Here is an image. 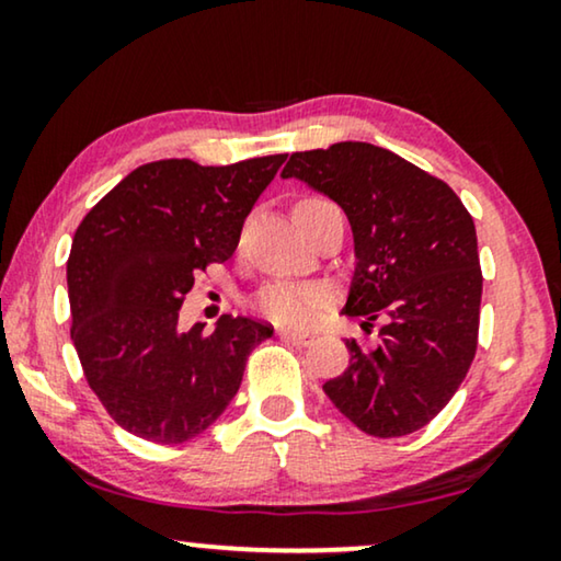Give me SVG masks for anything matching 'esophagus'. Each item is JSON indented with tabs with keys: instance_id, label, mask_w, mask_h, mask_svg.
I'll list each match as a JSON object with an SVG mask.
<instances>
[{
	"instance_id": "34e87169",
	"label": "esophagus",
	"mask_w": 561,
	"mask_h": 561,
	"mask_svg": "<svg viewBox=\"0 0 561 561\" xmlns=\"http://www.w3.org/2000/svg\"><path fill=\"white\" fill-rule=\"evenodd\" d=\"M278 336L280 340H286L290 344H298V347H306V344L313 342L311 334L306 332H294V329H278Z\"/></svg>"
}]
</instances>
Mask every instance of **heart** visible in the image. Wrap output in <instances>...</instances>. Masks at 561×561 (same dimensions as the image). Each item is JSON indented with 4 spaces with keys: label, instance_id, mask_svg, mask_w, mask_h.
Returning <instances> with one entry per match:
<instances>
[{
    "label": "heart",
    "instance_id": "1",
    "mask_svg": "<svg viewBox=\"0 0 561 561\" xmlns=\"http://www.w3.org/2000/svg\"><path fill=\"white\" fill-rule=\"evenodd\" d=\"M324 198H304L298 209H313V206H324ZM296 209V211H298ZM329 294L321 286H304V283H273L263 294L257 296L255 306L265 313L267 319L278 321V324H309L317 317L321 306L327 304Z\"/></svg>",
    "mask_w": 561,
    "mask_h": 561
}]
</instances>
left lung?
<instances>
[{"label":"left lung","instance_id":"left-lung-1","mask_svg":"<svg viewBox=\"0 0 561 561\" xmlns=\"http://www.w3.org/2000/svg\"><path fill=\"white\" fill-rule=\"evenodd\" d=\"M280 175L347 214L355 273L342 313L363 317V329L380 324L370 350L347 340V370L324 393L365 434L419 432L457 393L478 350L472 217L447 183L370 142L294 152Z\"/></svg>","mask_w":561,"mask_h":561}]
</instances>
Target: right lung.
Here are the masks:
<instances>
[{"mask_svg":"<svg viewBox=\"0 0 561 561\" xmlns=\"http://www.w3.org/2000/svg\"><path fill=\"white\" fill-rule=\"evenodd\" d=\"M286 156L198 165L156 160L122 179L76 229L66 265L71 340L89 388L125 432L194 439L237 396L263 321L179 327L194 275L225 263Z\"/></svg>","mask_w":561,"mask_h":561,"instance_id":"1","label":"right lung"}]
</instances>
